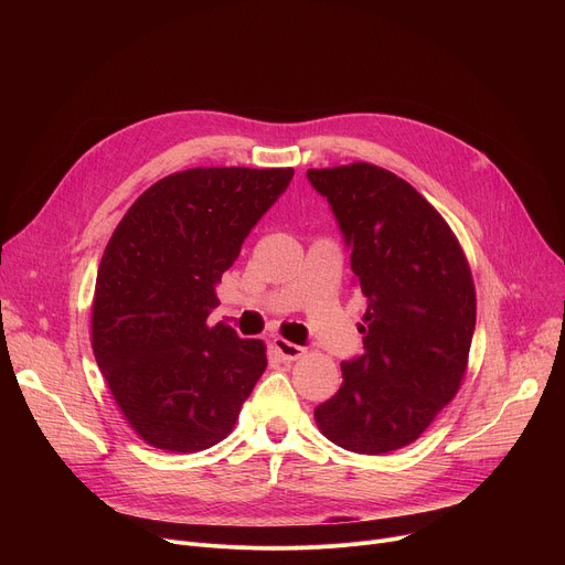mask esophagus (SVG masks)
Here are the masks:
<instances>
[{"instance_id": "esophagus-1", "label": "esophagus", "mask_w": 565, "mask_h": 565, "mask_svg": "<svg viewBox=\"0 0 565 565\" xmlns=\"http://www.w3.org/2000/svg\"><path fill=\"white\" fill-rule=\"evenodd\" d=\"M273 345H275V350L279 352V358H281L284 362H295V360H300L302 354H305V348H302V345H295V343L281 339V337H277V339L273 341Z\"/></svg>"}]
</instances>
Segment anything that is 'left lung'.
Listing matches in <instances>:
<instances>
[{
  "label": "left lung",
  "instance_id": "8db88e82",
  "mask_svg": "<svg viewBox=\"0 0 565 565\" xmlns=\"http://www.w3.org/2000/svg\"><path fill=\"white\" fill-rule=\"evenodd\" d=\"M350 247L366 298L364 352L341 364V390L316 407L337 447L380 456L407 447L460 390L477 290L451 226L396 173L352 162L309 169Z\"/></svg>",
  "mask_w": 565,
  "mask_h": 565
}]
</instances>
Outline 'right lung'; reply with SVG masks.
Wrapping results in <instances>:
<instances>
[{"label": "right lung", "instance_id": "right-lung-1", "mask_svg": "<svg viewBox=\"0 0 565 565\" xmlns=\"http://www.w3.org/2000/svg\"><path fill=\"white\" fill-rule=\"evenodd\" d=\"M292 169L196 167L148 188L105 247L92 345L130 428L156 449L222 441L267 366L265 343L207 324L217 284Z\"/></svg>", "mask_w": 565, "mask_h": 565}]
</instances>
